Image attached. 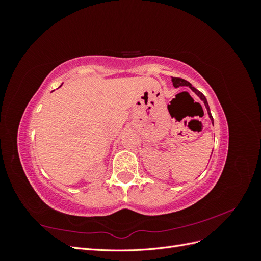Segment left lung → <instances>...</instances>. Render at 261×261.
<instances>
[{"label":"left lung","mask_w":261,"mask_h":261,"mask_svg":"<svg viewBox=\"0 0 261 261\" xmlns=\"http://www.w3.org/2000/svg\"><path fill=\"white\" fill-rule=\"evenodd\" d=\"M172 83H173V86H174L175 88H178V87H189V88H191V89H192V90L197 94V96H198V97L200 98V100L203 102V103H204V107H206V109H207L208 115H209L210 120H211V122H212V124H213V117H212V115H211L210 108H209V105H208V101H207L206 97H204L203 94H202L199 90H197V89L195 88V87H193L191 83L187 82V81H185V80H183V78L172 77ZM211 154H212V153H211Z\"/></svg>","instance_id":"obj_1"}]
</instances>
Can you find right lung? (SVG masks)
Listing matches in <instances>:
<instances>
[{"label":"right lung","instance_id":"1","mask_svg":"<svg viewBox=\"0 0 261 261\" xmlns=\"http://www.w3.org/2000/svg\"><path fill=\"white\" fill-rule=\"evenodd\" d=\"M61 86H62V85H61ZM61 86H60V87H61Z\"/></svg>","mask_w":261,"mask_h":261}]
</instances>
